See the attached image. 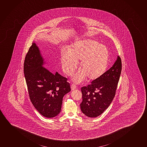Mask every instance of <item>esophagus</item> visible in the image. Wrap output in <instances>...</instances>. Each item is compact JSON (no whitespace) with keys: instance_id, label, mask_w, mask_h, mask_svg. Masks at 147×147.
<instances>
[{"instance_id":"obj_1","label":"esophagus","mask_w":147,"mask_h":147,"mask_svg":"<svg viewBox=\"0 0 147 147\" xmlns=\"http://www.w3.org/2000/svg\"><path fill=\"white\" fill-rule=\"evenodd\" d=\"M71 90H74L76 88V85L74 84H72L71 85Z\"/></svg>"}]
</instances>
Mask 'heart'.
Listing matches in <instances>:
<instances>
[{"mask_svg":"<svg viewBox=\"0 0 147 147\" xmlns=\"http://www.w3.org/2000/svg\"><path fill=\"white\" fill-rule=\"evenodd\" d=\"M109 59L108 48L90 39L77 41L69 47L68 53L64 51L61 55L63 69L69 76L76 70L78 61H81V70L73 78L77 83L86 77L90 81L99 78L106 71Z\"/></svg>","mask_w":147,"mask_h":147,"instance_id":"obj_1","label":"heart"}]
</instances>
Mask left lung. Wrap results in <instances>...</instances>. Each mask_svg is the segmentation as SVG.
Returning <instances> with one entry per match:
<instances>
[{"mask_svg": "<svg viewBox=\"0 0 147 147\" xmlns=\"http://www.w3.org/2000/svg\"><path fill=\"white\" fill-rule=\"evenodd\" d=\"M121 70V59L118 56L113 66L102 76L81 87L80 108L84 114L98 117L108 108L115 96Z\"/></svg>", "mask_w": 147, "mask_h": 147, "instance_id": "left-lung-1", "label": "left lung"}]
</instances>
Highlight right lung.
<instances>
[{
    "label": "right lung",
    "instance_id": "1",
    "mask_svg": "<svg viewBox=\"0 0 147 147\" xmlns=\"http://www.w3.org/2000/svg\"><path fill=\"white\" fill-rule=\"evenodd\" d=\"M42 57L35 43L26 55L24 73L30 100L36 110L47 118L57 116L63 98L71 91L67 78L44 66Z\"/></svg>",
    "mask_w": 147,
    "mask_h": 147
}]
</instances>
